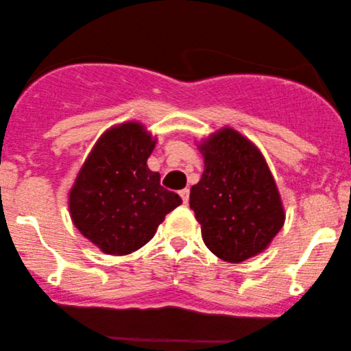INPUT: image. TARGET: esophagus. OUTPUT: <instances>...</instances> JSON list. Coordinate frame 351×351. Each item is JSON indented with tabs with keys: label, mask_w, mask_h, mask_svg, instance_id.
<instances>
[{
	"label": "esophagus",
	"mask_w": 351,
	"mask_h": 351,
	"mask_svg": "<svg viewBox=\"0 0 351 351\" xmlns=\"http://www.w3.org/2000/svg\"><path fill=\"white\" fill-rule=\"evenodd\" d=\"M179 195H180L182 202H184L185 204L189 203V198H190V190H189V189H184V190H180Z\"/></svg>",
	"instance_id": "esophagus-1"
}]
</instances>
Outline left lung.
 I'll use <instances>...</instances> for the list:
<instances>
[{"label":"left lung","instance_id":"left-lung-1","mask_svg":"<svg viewBox=\"0 0 351 351\" xmlns=\"http://www.w3.org/2000/svg\"><path fill=\"white\" fill-rule=\"evenodd\" d=\"M202 179L190 190V208L206 247L227 263L265 252L285 221L279 190L261 152L224 127L198 145Z\"/></svg>","mask_w":351,"mask_h":351}]
</instances>
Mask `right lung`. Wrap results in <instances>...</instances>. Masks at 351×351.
I'll return each instance as SVG.
<instances>
[{"instance_id":"right-lung-1","label":"right lung","mask_w":351,"mask_h":351,"mask_svg":"<svg viewBox=\"0 0 351 351\" xmlns=\"http://www.w3.org/2000/svg\"><path fill=\"white\" fill-rule=\"evenodd\" d=\"M156 138L140 124L125 122L104 132L69 192L72 222L108 254H129L156 234L182 198L159 184L147 161Z\"/></svg>"}]
</instances>
